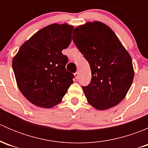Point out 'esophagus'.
<instances>
[{
	"instance_id": "obj_1",
	"label": "esophagus",
	"mask_w": 148,
	"mask_h": 148,
	"mask_svg": "<svg viewBox=\"0 0 148 148\" xmlns=\"http://www.w3.org/2000/svg\"><path fill=\"white\" fill-rule=\"evenodd\" d=\"M74 76H75V77H76V79H78L79 78V72H76L75 74H74Z\"/></svg>"
}]
</instances>
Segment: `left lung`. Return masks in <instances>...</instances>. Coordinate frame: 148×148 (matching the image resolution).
Returning a JSON list of instances; mask_svg holds the SVG:
<instances>
[{"instance_id":"8db88e82","label":"left lung","mask_w":148,"mask_h":148,"mask_svg":"<svg viewBox=\"0 0 148 148\" xmlns=\"http://www.w3.org/2000/svg\"><path fill=\"white\" fill-rule=\"evenodd\" d=\"M72 39L90 66L92 79L82 86L89 104L99 110L118 104L132 85L134 70L116 34L102 22H88L74 28Z\"/></svg>"}]
</instances>
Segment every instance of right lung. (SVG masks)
Returning <instances> with one entry per match:
<instances>
[{
    "mask_svg": "<svg viewBox=\"0 0 148 148\" xmlns=\"http://www.w3.org/2000/svg\"><path fill=\"white\" fill-rule=\"evenodd\" d=\"M74 27L49 25L19 49L12 62L19 89L32 104L51 108L62 101L74 76L66 69L68 58L62 51L71 41Z\"/></svg>",
    "mask_w": 148,
    "mask_h": 148,
    "instance_id": "right-lung-1",
    "label": "right lung"
}]
</instances>
